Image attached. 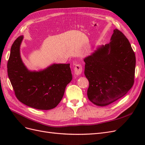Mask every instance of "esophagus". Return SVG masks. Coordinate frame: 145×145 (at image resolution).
<instances>
[{"mask_svg": "<svg viewBox=\"0 0 145 145\" xmlns=\"http://www.w3.org/2000/svg\"><path fill=\"white\" fill-rule=\"evenodd\" d=\"M83 71L82 65L80 63H77L74 67V73L76 76H79L82 74Z\"/></svg>", "mask_w": 145, "mask_h": 145, "instance_id": "34e87169", "label": "esophagus"}]
</instances>
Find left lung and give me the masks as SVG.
<instances>
[{"instance_id":"8db88e82","label":"left lung","mask_w":145,"mask_h":145,"mask_svg":"<svg viewBox=\"0 0 145 145\" xmlns=\"http://www.w3.org/2000/svg\"><path fill=\"white\" fill-rule=\"evenodd\" d=\"M135 56L125 35L117 29L109 43L84 59L89 81L87 95L95 105L105 106L124 96L134 82Z\"/></svg>"}]
</instances>
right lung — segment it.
Wrapping results in <instances>:
<instances>
[{
	"label": "right lung",
	"mask_w": 145,
	"mask_h": 145,
	"mask_svg": "<svg viewBox=\"0 0 145 145\" xmlns=\"http://www.w3.org/2000/svg\"><path fill=\"white\" fill-rule=\"evenodd\" d=\"M23 36L11 46L8 75L17 99L37 109L49 110L57 106L66 86L72 80L70 64H52L39 71H30L22 60L20 46Z\"/></svg>",
	"instance_id": "obj_1"
}]
</instances>
